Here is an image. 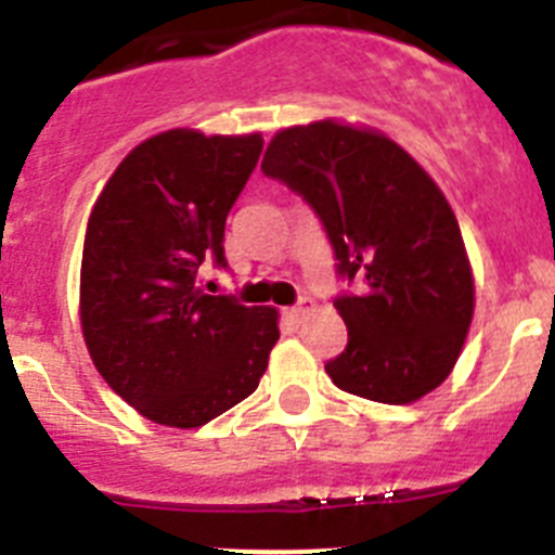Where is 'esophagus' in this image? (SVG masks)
<instances>
[{
	"label": "esophagus",
	"instance_id": "esophagus-1",
	"mask_svg": "<svg viewBox=\"0 0 555 555\" xmlns=\"http://www.w3.org/2000/svg\"><path fill=\"white\" fill-rule=\"evenodd\" d=\"M313 308V302L311 300H300V306H294V308H286V317L292 322H300L302 317H306L308 311H311Z\"/></svg>",
	"mask_w": 555,
	"mask_h": 555
}]
</instances>
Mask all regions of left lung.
Wrapping results in <instances>:
<instances>
[{
    "label": "left lung",
    "instance_id": "obj_1",
    "mask_svg": "<svg viewBox=\"0 0 555 555\" xmlns=\"http://www.w3.org/2000/svg\"><path fill=\"white\" fill-rule=\"evenodd\" d=\"M261 171L311 205L336 274L361 283L333 300L347 325L345 352L325 364L333 384L389 405L434 391L459 361L475 286L428 171L380 132L331 119L278 132Z\"/></svg>",
    "mask_w": 555,
    "mask_h": 555
}]
</instances>
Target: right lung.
I'll use <instances>...</instances> for the list:
<instances>
[{
    "instance_id": "right-lung-1",
    "label": "right lung",
    "mask_w": 555,
    "mask_h": 555,
    "mask_svg": "<svg viewBox=\"0 0 555 555\" xmlns=\"http://www.w3.org/2000/svg\"><path fill=\"white\" fill-rule=\"evenodd\" d=\"M261 150L258 132H160L121 160L91 210L82 336L107 386L152 423L199 428L242 403L281 338L274 308L197 286L205 261L228 269L224 219Z\"/></svg>"
}]
</instances>
